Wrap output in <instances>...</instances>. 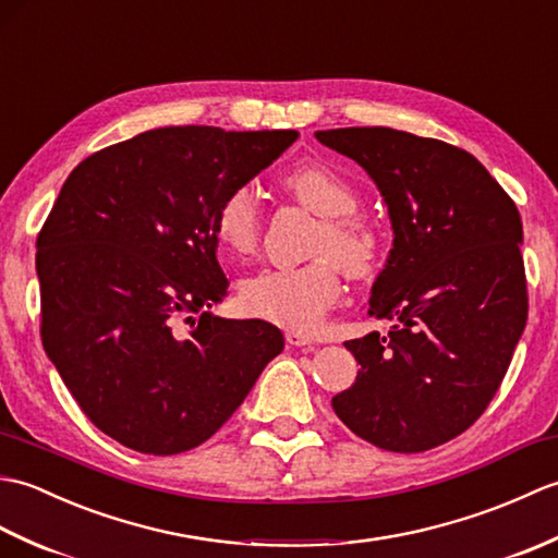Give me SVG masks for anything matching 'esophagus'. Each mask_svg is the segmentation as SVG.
Here are the masks:
<instances>
[{
    "mask_svg": "<svg viewBox=\"0 0 558 558\" xmlns=\"http://www.w3.org/2000/svg\"><path fill=\"white\" fill-rule=\"evenodd\" d=\"M286 340L290 342L292 348H314V340L306 338L302 333H294V330H290V333L286 336Z\"/></svg>",
    "mask_w": 558,
    "mask_h": 558,
    "instance_id": "obj_1",
    "label": "esophagus"
}]
</instances>
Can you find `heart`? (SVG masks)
Returning <instances> with one entry per match:
<instances>
[{
    "label": "heart",
    "mask_w": 558,
    "mask_h": 558,
    "mask_svg": "<svg viewBox=\"0 0 558 558\" xmlns=\"http://www.w3.org/2000/svg\"><path fill=\"white\" fill-rule=\"evenodd\" d=\"M288 192L316 216L312 254L318 256L298 268H260L240 282V304L246 314L268 324L310 333L340 298L338 268L350 278L372 276L384 252L381 234L372 222L354 216L357 192L322 165H300L286 174ZM216 236L225 252L244 256L254 252L260 234L258 196L248 184L225 192L216 208Z\"/></svg>",
    "instance_id": "b5f03b06"
}]
</instances>
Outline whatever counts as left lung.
I'll return each instance as SVG.
<instances>
[{
  "mask_svg": "<svg viewBox=\"0 0 558 558\" xmlns=\"http://www.w3.org/2000/svg\"><path fill=\"white\" fill-rule=\"evenodd\" d=\"M316 138L362 165L393 228L369 300L393 326L345 342L360 372L333 410L364 441L422 453L477 422L523 336L520 213L475 156L438 138L388 126Z\"/></svg>",
  "mask_w": 558,
  "mask_h": 558,
  "instance_id": "8db88e82",
  "label": "left lung"
}]
</instances>
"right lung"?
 <instances>
[{"instance_id":"add662e5","label":"right lung","mask_w":558,"mask_h":558,"mask_svg":"<svg viewBox=\"0 0 558 558\" xmlns=\"http://www.w3.org/2000/svg\"><path fill=\"white\" fill-rule=\"evenodd\" d=\"M298 132L162 126L93 153L38 234L40 336L83 414L122 446L174 456L232 417L280 330L213 316L228 294L213 220L225 192Z\"/></svg>"}]
</instances>
